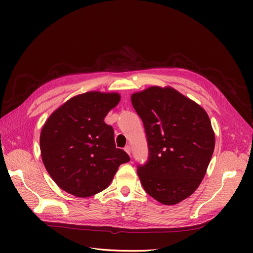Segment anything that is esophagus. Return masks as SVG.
<instances>
[{
  "label": "esophagus",
  "mask_w": 253,
  "mask_h": 253,
  "mask_svg": "<svg viewBox=\"0 0 253 253\" xmlns=\"http://www.w3.org/2000/svg\"><path fill=\"white\" fill-rule=\"evenodd\" d=\"M125 151L127 153L128 155H131V147H129V145H126V147L125 148Z\"/></svg>",
  "instance_id": "esophagus-1"
}]
</instances>
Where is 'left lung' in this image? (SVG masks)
I'll return each instance as SVG.
<instances>
[{
  "mask_svg": "<svg viewBox=\"0 0 253 253\" xmlns=\"http://www.w3.org/2000/svg\"><path fill=\"white\" fill-rule=\"evenodd\" d=\"M149 144L137 174L150 196L164 205L186 200L201 185L215 145L208 114L171 86H151L131 96Z\"/></svg>",
  "mask_w": 253,
  "mask_h": 253,
  "instance_id": "obj_1",
  "label": "left lung"
}]
</instances>
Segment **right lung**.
Instances as JSON below:
<instances>
[{"label": "right lung", "mask_w": 253, "mask_h": 253, "mask_svg": "<svg viewBox=\"0 0 253 253\" xmlns=\"http://www.w3.org/2000/svg\"><path fill=\"white\" fill-rule=\"evenodd\" d=\"M120 101L118 93L87 91L53 112L41 129L42 162L65 192L93 196L110 186L121 164L129 162L117 149L114 129L104 118Z\"/></svg>", "instance_id": "right-lung-1"}]
</instances>
